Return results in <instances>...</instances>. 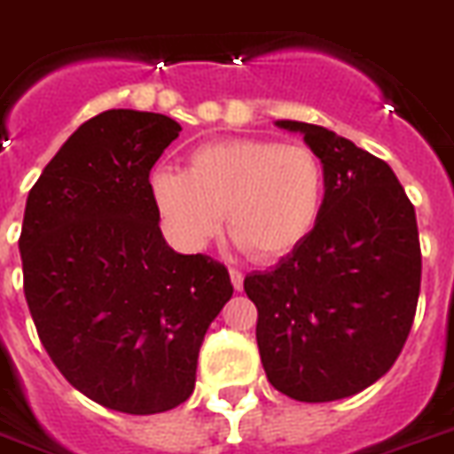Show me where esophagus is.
I'll list each match as a JSON object with an SVG mask.
<instances>
[{
    "label": "esophagus",
    "mask_w": 454,
    "mask_h": 454,
    "mask_svg": "<svg viewBox=\"0 0 454 454\" xmlns=\"http://www.w3.org/2000/svg\"><path fill=\"white\" fill-rule=\"evenodd\" d=\"M231 281H233L235 291H242V286H245V274L233 268V270H231Z\"/></svg>",
    "instance_id": "obj_1"
}]
</instances>
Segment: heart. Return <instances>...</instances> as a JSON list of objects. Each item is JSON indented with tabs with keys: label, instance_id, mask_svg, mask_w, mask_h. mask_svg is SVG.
Returning <instances> with one entry per match:
<instances>
[{
	"label": "heart",
	"instance_id": "obj_1",
	"mask_svg": "<svg viewBox=\"0 0 454 454\" xmlns=\"http://www.w3.org/2000/svg\"><path fill=\"white\" fill-rule=\"evenodd\" d=\"M150 193L182 249H203L223 215L239 249L272 262L293 254L314 231L325 203V168L304 145L215 140L192 152L186 173L156 168Z\"/></svg>",
	"mask_w": 454,
	"mask_h": 454
}]
</instances>
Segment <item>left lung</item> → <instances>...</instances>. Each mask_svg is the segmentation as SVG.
I'll return each mask as SVG.
<instances>
[{
    "label": "left lung",
    "mask_w": 454,
    "mask_h": 454,
    "mask_svg": "<svg viewBox=\"0 0 454 454\" xmlns=\"http://www.w3.org/2000/svg\"><path fill=\"white\" fill-rule=\"evenodd\" d=\"M300 131L325 168L314 231L245 291L256 304L261 363L298 402H334L386 374L402 353L420 295L415 209L386 161L307 121Z\"/></svg>",
    "instance_id": "8db88e82"
}]
</instances>
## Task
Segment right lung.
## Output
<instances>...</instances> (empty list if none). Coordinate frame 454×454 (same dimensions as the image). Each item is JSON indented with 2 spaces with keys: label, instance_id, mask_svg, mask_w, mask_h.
Segmentation results:
<instances>
[{
  "label": "right lung",
  "instance_id": "1",
  "mask_svg": "<svg viewBox=\"0 0 454 454\" xmlns=\"http://www.w3.org/2000/svg\"><path fill=\"white\" fill-rule=\"evenodd\" d=\"M182 127L106 110L80 124L27 196L25 298L41 344L91 402L131 415L192 397L198 350L233 295L215 258L166 245L150 170Z\"/></svg>",
  "mask_w": 454,
  "mask_h": 454
}]
</instances>
